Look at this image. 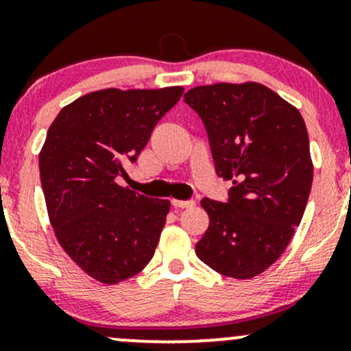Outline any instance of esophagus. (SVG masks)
<instances>
[{
    "label": "esophagus",
    "instance_id": "esophagus-1",
    "mask_svg": "<svg viewBox=\"0 0 351 351\" xmlns=\"http://www.w3.org/2000/svg\"><path fill=\"white\" fill-rule=\"evenodd\" d=\"M172 206L179 207V209H187V207H194L195 201H172Z\"/></svg>",
    "mask_w": 351,
    "mask_h": 351
}]
</instances>
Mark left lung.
<instances>
[{
  "label": "left lung",
  "instance_id": "8db88e82",
  "mask_svg": "<svg viewBox=\"0 0 351 351\" xmlns=\"http://www.w3.org/2000/svg\"><path fill=\"white\" fill-rule=\"evenodd\" d=\"M184 101L204 123L216 174L232 182L226 202L201 201L209 228L195 254L224 276L250 280L280 258L303 217L313 182L306 125L254 82L195 86Z\"/></svg>",
  "mask_w": 351,
  "mask_h": 351
}]
</instances>
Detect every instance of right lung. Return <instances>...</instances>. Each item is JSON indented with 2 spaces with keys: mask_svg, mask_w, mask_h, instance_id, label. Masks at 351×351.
<instances>
[{
  "mask_svg": "<svg viewBox=\"0 0 351 351\" xmlns=\"http://www.w3.org/2000/svg\"><path fill=\"white\" fill-rule=\"evenodd\" d=\"M182 86L107 88L63 107L40 152L48 216L66 254L93 280L115 285L152 259L171 202L117 184Z\"/></svg>",
  "mask_w": 351,
  "mask_h": 351,
  "instance_id": "1",
  "label": "right lung"
}]
</instances>
